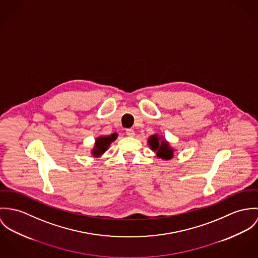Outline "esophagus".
<instances>
[{
  "label": "esophagus",
  "mask_w": 258,
  "mask_h": 258,
  "mask_svg": "<svg viewBox=\"0 0 258 258\" xmlns=\"http://www.w3.org/2000/svg\"><path fill=\"white\" fill-rule=\"evenodd\" d=\"M125 134L128 136V137H134L135 136V131L133 128H126L125 130Z\"/></svg>",
  "instance_id": "esophagus-1"
}]
</instances>
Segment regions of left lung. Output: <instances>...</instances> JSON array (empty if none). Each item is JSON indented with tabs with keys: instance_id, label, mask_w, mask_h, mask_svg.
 Returning <instances> with one entry per match:
<instances>
[{
	"instance_id": "obj_1",
	"label": "left lung",
	"mask_w": 258,
	"mask_h": 258,
	"mask_svg": "<svg viewBox=\"0 0 258 258\" xmlns=\"http://www.w3.org/2000/svg\"><path fill=\"white\" fill-rule=\"evenodd\" d=\"M161 138L157 137L156 135L151 136L148 140V144L150 148L156 152V155L159 158L168 160L173 157V149L170 147L169 143L166 141H160Z\"/></svg>"
}]
</instances>
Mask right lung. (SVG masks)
<instances>
[{
  "instance_id": "1",
  "label": "right lung",
  "mask_w": 258,
  "mask_h": 258,
  "mask_svg": "<svg viewBox=\"0 0 258 258\" xmlns=\"http://www.w3.org/2000/svg\"><path fill=\"white\" fill-rule=\"evenodd\" d=\"M117 138L116 134H113L109 137H100L99 139H97L96 143H95V147L92 150V153L94 156H99L102 155L110 146L111 143H113L115 141V139Z\"/></svg>"
}]
</instances>
